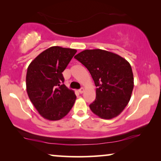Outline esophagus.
I'll use <instances>...</instances> for the list:
<instances>
[{
    "instance_id": "34e87169",
    "label": "esophagus",
    "mask_w": 161,
    "mask_h": 161,
    "mask_svg": "<svg viewBox=\"0 0 161 161\" xmlns=\"http://www.w3.org/2000/svg\"><path fill=\"white\" fill-rule=\"evenodd\" d=\"M83 92H84V89H83V88H80V89L78 90V92L80 94H83Z\"/></svg>"
}]
</instances>
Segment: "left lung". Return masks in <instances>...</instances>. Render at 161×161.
Wrapping results in <instances>:
<instances>
[{"label":"left lung","instance_id":"1","mask_svg":"<svg viewBox=\"0 0 161 161\" xmlns=\"http://www.w3.org/2000/svg\"><path fill=\"white\" fill-rule=\"evenodd\" d=\"M75 58L89 70L96 89V99L89 105L94 114L111 119L128 104L134 82L131 66L126 59L101 49L85 50Z\"/></svg>","mask_w":161,"mask_h":161}]
</instances>
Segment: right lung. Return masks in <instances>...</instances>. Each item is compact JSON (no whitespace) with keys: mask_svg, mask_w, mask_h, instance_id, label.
Instances as JSON below:
<instances>
[{"mask_svg":"<svg viewBox=\"0 0 161 161\" xmlns=\"http://www.w3.org/2000/svg\"><path fill=\"white\" fill-rule=\"evenodd\" d=\"M76 52L53 46L41 53L28 66L26 91L35 108L46 119L64 117L75 102L74 91L63 83L62 72Z\"/></svg>","mask_w":161,"mask_h":161,"instance_id":"1","label":"right lung"}]
</instances>
